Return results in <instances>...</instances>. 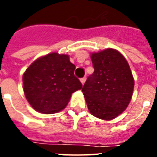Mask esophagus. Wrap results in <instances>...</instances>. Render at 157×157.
<instances>
[{
	"mask_svg": "<svg viewBox=\"0 0 157 157\" xmlns=\"http://www.w3.org/2000/svg\"><path fill=\"white\" fill-rule=\"evenodd\" d=\"M86 77H83V78H81V84H82V85H84V84H85V82H86Z\"/></svg>",
	"mask_w": 157,
	"mask_h": 157,
	"instance_id": "34e87169",
	"label": "esophagus"
}]
</instances>
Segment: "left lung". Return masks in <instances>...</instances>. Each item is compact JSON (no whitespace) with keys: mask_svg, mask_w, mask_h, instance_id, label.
<instances>
[{"mask_svg":"<svg viewBox=\"0 0 157 157\" xmlns=\"http://www.w3.org/2000/svg\"><path fill=\"white\" fill-rule=\"evenodd\" d=\"M94 71L82 88L94 117L111 121L121 115L131 100L134 80L128 62L119 51L108 48L90 55Z\"/></svg>","mask_w":157,"mask_h":157,"instance_id":"obj_1","label":"left lung"}]
</instances>
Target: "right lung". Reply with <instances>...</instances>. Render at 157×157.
Masks as SVG:
<instances>
[{
    "mask_svg": "<svg viewBox=\"0 0 157 157\" xmlns=\"http://www.w3.org/2000/svg\"><path fill=\"white\" fill-rule=\"evenodd\" d=\"M67 54L50 53L36 59L23 75V92L33 109L44 114L63 110L72 93L82 88Z\"/></svg>",
    "mask_w": 157,
    "mask_h": 157,
    "instance_id": "add662e5",
    "label": "right lung"
}]
</instances>
